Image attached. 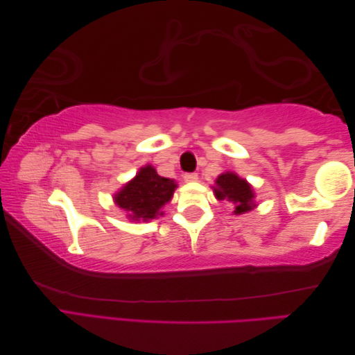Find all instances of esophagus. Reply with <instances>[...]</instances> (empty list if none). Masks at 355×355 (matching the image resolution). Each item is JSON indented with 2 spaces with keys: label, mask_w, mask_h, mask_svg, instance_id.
<instances>
[{
  "label": "esophagus",
  "mask_w": 355,
  "mask_h": 355,
  "mask_svg": "<svg viewBox=\"0 0 355 355\" xmlns=\"http://www.w3.org/2000/svg\"><path fill=\"white\" fill-rule=\"evenodd\" d=\"M184 182L186 183H193V182H197L198 180V173L197 172H187V173H184Z\"/></svg>",
  "instance_id": "34e87169"
}]
</instances>
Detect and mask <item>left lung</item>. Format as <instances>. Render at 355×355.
Here are the masks:
<instances>
[{"mask_svg":"<svg viewBox=\"0 0 355 355\" xmlns=\"http://www.w3.org/2000/svg\"><path fill=\"white\" fill-rule=\"evenodd\" d=\"M215 197L218 200L230 201L235 205L233 214L241 215L252 210L254 205V193L252 186L244 178L238 177L235 172H224L215 180Z\"/></svg>","mask_w":355,"mask_h":355,"instance_id":"8db88e82","label":"left lung"}]
</instances>
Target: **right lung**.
I'll return each mask as SVG.
<instances>
[{
	"instance_id": "obj_1",
	"label": "right lung",
	"mask_w": 355,
	"mask_h": 355,
	"mask_svg": "<svg viewBox=\"0 0 355 355\" xmlns=\"http://www.w3.org/2000/svg\"><path fill=\"white\" fill-rule=\"evenodd\" d=\"M175 187L173 180L160 177L153 166L146 164L114 195V202L131 220L148 221L163 215L162 209L171 201Z\"/></svg>"
}]
</instances>
